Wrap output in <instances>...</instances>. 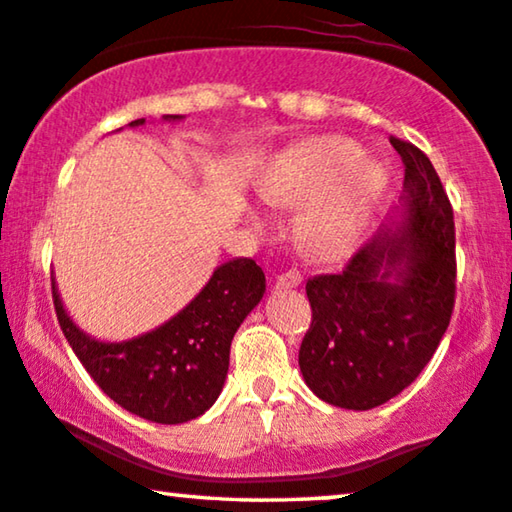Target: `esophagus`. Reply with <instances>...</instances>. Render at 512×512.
<instances>
[{
    "mask_svg": "<svg viewBox=\"0 0 512 512\" xmlns=\"http://www.w3.org/2000/svg\"><path fill=\"white\" fill-rule=\"evenodd\" d=\"M274 283H277V288H295L302 283V274L297 270H286V272H281L277 279H274Z\"/></svg>",
    "mask_w": 512,
    "mask_h": 512,
    "instance_id": "obj_1",
    "label": "esophagus"
}]
</instances>
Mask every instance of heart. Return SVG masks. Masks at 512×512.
<instances>
[{
	"label": "heart",
	"mask_w": 512,
	"mask_h": 512,
	"mask_svg": "<svg viewBox=\"0 0 512 512\" xmlns=\"http://www.w3.org/2000/svg\"><path fill=\"white\" fill-rule=\"evenodd\" d=\"M387 185V169L361 160L357 144L318 137L281 157L261 180V196L274 206L309 199L297 217L302 242L320 256H338L364 238Z\"/></svg>",
	"instance_id": "obj_1"
}]
</instances>
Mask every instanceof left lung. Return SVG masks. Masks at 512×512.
Segmentation results:
<instances>
[{
	"label": "left lung",
	"mask_w": 512,
	"mask_h": 512,
	"mask_svg": "<svg viewBox=\"0 0 512 512\" xmlns=\"http://www.w3.org/2000/svg\"><path fill=\"white\" fill-rule=\"evenodd\" d=\"M405 183L389 224L343 272L306 281L313 320L300 371L320 400L373 410L410 387L435 355L455 302V224L435 167L391 137Z\"/></svg>",
	"instance_id": "obj_1"
}]
</instances>
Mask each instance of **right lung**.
Listing matches in <instances>:
<instances>
[{
  "instance_id": "right-lung-1",
  "label": "right lung",
  "mask_w": 512,
  "mask_h": 512,
  "mask_svg": "<svg viewBox=\"0 0 512 512\" xmlns=\"http://www.w3.org/2000/svg\"><path fill=\"white\" fill-rule=\"evenodd\" d=\"M162 119L183 121L185 116ZM144 123L137 119L130 128ZM263 293L261 267L251 258H233L160 327L125 341H100L75 325L52 277L59 325L86 373L123 410L164 426L192 421L215 405L229 373L233 336Z\"/></svg>"
}]
</instances>
